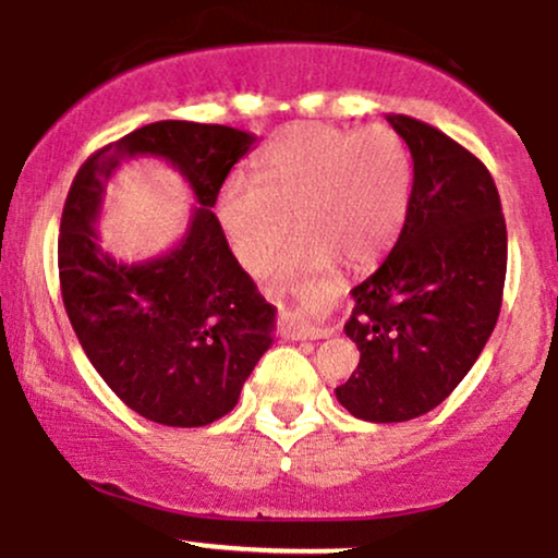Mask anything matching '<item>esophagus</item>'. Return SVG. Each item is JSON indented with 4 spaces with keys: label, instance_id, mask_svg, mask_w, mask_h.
Returning <instances> with one entry per match:
<instances>
[{
    "label": "esophagus",
    "instance_id": "1",
    "mask_svg": "<svg viewBox=\"0 0 558 558\" xmlns=\"http://www.w3.org/2000/svg\"><path fill=\"white\" fill-rule=\"evenodd\" d=\"M286 336L288 338H328L330 330L328 328H317V325L312 323H304V319H299L296 315H291V312H286Z\"/></svg>",
    "mask_w": 558,
    "mask_h": 558
}]
</instances>
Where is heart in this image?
I'll return each instance as SVG.
<instances>
[{
	"instance_id": "obj_1",
	"label": "heart",
	"mask_w": 558,
	"mask_h": 558,
	"mask_svg": "<svg viewBox=\"0 0 558 558\" xmlns=\"http://www.w3.org/2000/svg\"><path fill=\"white\" fill-rule=\"evenodd\" d=\"M412 194V159L388 125L362 131L304 123L278 133L259 155L257 181L233 178L217 217L243 265L257 267L304 228L275 259V278L317 270L343 257L369 265L399 239Z\"/></svg>"
}]
</instances>
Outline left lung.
I'll use <instances>...</instances> for the list:
<instances>
[{"label":"left lung","mask_w":558,"mask_h":558,"mask_svg":"<svg viewBox=\"0 0 558 558\" xmlns=\"http://www.w3.org/2000/svg\"><path fill=\"white\" fill-rule=\"evenodd\" d=\"M414 165L399 241L351 288L360 364L338 401L367 422L422 417L464 380L501 312L506 222L496 183L438 128L388 114Z\"/></svg>","instance_id":"obj_1"}]
</instances>
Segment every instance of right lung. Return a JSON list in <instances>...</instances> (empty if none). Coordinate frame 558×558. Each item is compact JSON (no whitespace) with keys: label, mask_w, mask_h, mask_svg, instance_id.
<instances>
[{"label":"right lung","mask_w":558,"mask_h":558,"mask_svg":"<svg viewBox=\"0 0 558 558\" xmlns=\"http://www.w3.org/2000/svg\"><path fill=\"white\" fill-rule=\"evenodd\" d=\"M254 141L239 128L159 120L88 157L70 185L57 246L70 325L114 396L157 425L226 417L272 345L275 306L243 272L213 213ZM136 156L181 171L199 207L168 253L120 263L98 246L95 222L113 170Z\"/></svg>","instance_id":"obj_1"}]
</instances>
